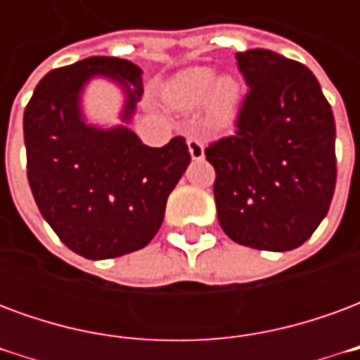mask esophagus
<instances>
[{"label": "esophagus", "mask_w": 360, "mask_h": 360, "mask_svg": "<svg viewBox=\"0 0 360 360\" xmlns=\"http://www.w3.org/2000/svg\"><path fill=\"white\" fill-rule=\"evenodd\" d=\"M187 144H188V152H191V158H193V160H202L204 158L202 141H198L196 136H188Z\"/></svg>", "instance_id": "1"}]
</instances>
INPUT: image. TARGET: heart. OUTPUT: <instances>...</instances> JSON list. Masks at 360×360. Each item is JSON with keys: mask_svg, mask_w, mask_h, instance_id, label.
Instances as JSON below:
<instances>
[{"mask_svg": "<svg viewBox=\"0 0 360 360\" xmlns=\"http://www.w3.org/2000/svg\"><path fill=\"white\" fill-rule=\"evenodd\" d=\"M164 98L177 110H195L210 98L212 121L226 123L237 111L241 90L233 79H218L214 69L193 67L177 75L165 86Z\"/></svg>", "mask_w": 360, "mask_h": 360, "instance_id": "1", "label": "heart"}]
</instances>
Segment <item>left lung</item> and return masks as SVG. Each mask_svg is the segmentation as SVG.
<instances>
[{"instance_id":"obj_1","label":"left lung","mask_w":360,"mask_h":360,"mask_svg":"<svg viewBox=\"0 0 360 360\" xmlns=\"http://www.w3.org/2000/svg\"><path fill=\"white\" fill-rule=\"evenodd\" d=\"M235 58L249 84L235 133L204 150L216 169L218 221L231 241L250 249H297L332 204V105L299 61L262 48Z\"/></svg>"}]
</instances>
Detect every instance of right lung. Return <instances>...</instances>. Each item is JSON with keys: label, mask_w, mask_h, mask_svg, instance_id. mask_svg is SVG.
Wrapping results in <instances>:
<instances>
[{"label": "right lung", "mask_w": 360, "mask_h": 360, "mask_svg": "<svg viewBox=\"0 0 360 360\" xmlns=\"http://www.w3.org/2000/svg\"><path fill=\"white\" fill-rule=\"evenodd\" d=\"M96 75L125 89L127 121L142 98L141 67L94 56L46 75L25 110L22 127L28 185L40 214L73 252L105 260L154 239L191 154L183 136L150 148L127 127L102 131L86 125L79 94Z\"/></svg>", "instance_id": "right-lung-1"}]
</instances>
